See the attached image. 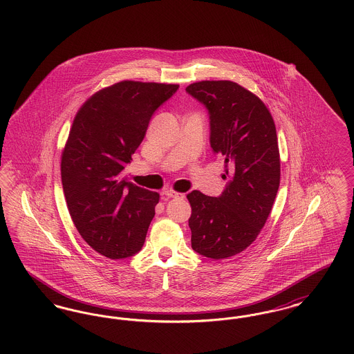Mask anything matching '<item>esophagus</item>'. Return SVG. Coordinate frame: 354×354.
Returning a JSON list of instances; mask_svg holds the SVG:
<instances>
[{"label": "esophagus", "mask_w": 354, "mask_h": 354, "mask_svg": "<svg viewBox=\"0 0 354 354\" xmlns=\"http://www.w3.org/2000/svg\"><path fill=\"white\" fill-rule=\"evenodd\" d=\"M165 195L167 196V198H185V194H180V192H176V191H174V189H167V191H165Z\"/></svg>", "instance_id": "34e87169"}]
</instances>
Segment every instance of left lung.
I'll use <instances>...</instances> for the list:
<instances>
[{
	"label": "left lung",
	"instance_id": "1",
	"mask_svg": "<svg viewBox=\"0 0 354 354\" xmlns=\"http://www.w3.org/2000/svg\"><path fill=\"white\" fill-rule=\"evenodd\" d=\"M209 114V142L224 162L230 182L219 198L201 191L191 204L192 250L215 260L248 248L270 216L280 185V152L270 110L257 95L232 81L187 86Z\"/></svg>",
	"mask_w": 354,
	"mask_h": 354
}]
</instances>
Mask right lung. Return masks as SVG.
<instances>
[{"instance_id": "add662e5", "label": "right lung", "mask_w": 354, "mask_h": 354, "mask_svg": "<svg viewBox=\"0 0 354 354\" xmlns=\"http://www.w3.org/2000/svg\"><path fill=\"white\" fill-rule=\"evenodd\" d=\"M179 84L122 81L78 110L61 156L68 214L84 241L109 259L139 252L159 194L123 178L153 111Z\"/></svg>"}]
</instances>
